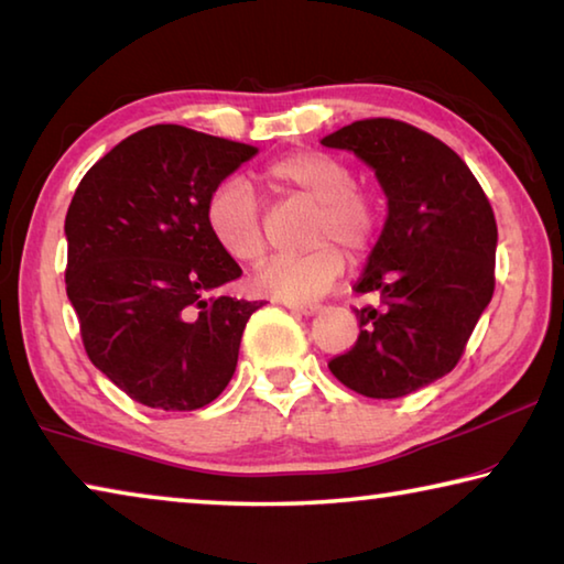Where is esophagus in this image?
<instances>
[{
  "label": "esophagus",
  "instance_id": "esophagus-1",
  "mask_svg": "<svg viewBox=\"0 0 564 564\" xmlns=\"http://www.w3.org/2000/svg\"><path fill=\"white\" fill-rule=\"evenodd\" d=\"M285 308H289L291 313H295V316H313V313L321 311V305H299V303H285Z\"/></svg>",
  "mask_w": 564,
  "mask_h": 564
}]
</instances>
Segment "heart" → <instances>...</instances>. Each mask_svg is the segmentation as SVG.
<instances>
[{
	"label": "heart",
	"instance_id": "1",
	"mask_svg": "<svg viewBox=\"0 0 564 564\" xmlns=\"http://www.w3.org/2000/svg\"><path fill=\"white\" fill-rule=\"evenodd\" d=\"M265 178L283 194L316 204L308 228L311 253L299 259H273L253 273V291L265 299L308 305L323 299L346 271L343 248L352 259L368 251L378 214L370 198L356 188L346 161L326 151H295L275 159ZM206 228L214 243L238 263L259 261L265 251L259 204L253 191L238 178L218 186L206 202Z\"/></svg>",
	"mask_w": 564,
	"mask_h": 564
}]
</instances>
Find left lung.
Instances as JSON below:
<instances>
[{
  "label": "left lung",
  "instance_id": "1",
  "mask_svg": "<svg viewBox=\"0 0 564 564\" xmlns=\"http://www.w3.org/2000/svg\"><path fill=\"white\" fill-rule=\"evenodd\" d=\"M376 171L388 216L358 293L360 336L328 362L366 398H403L455 368L495 291L498 226L465 161L441 139L395 119H366L321 139Z\"/></svg>",
  "mask_w": 564,
  "mask_h": 564
}]
</instances>
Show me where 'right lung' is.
<instances>
[{
  "instance_id": "obj_1",
  "label": "right lung",
  "mask_w": 564,
  "mask_h": 564,
  "mask_svg": "<svg viewBox=\"0 0 564 564\" xmlns=\"http://www.w3.org/2000/svg\"><path fill=\"white\" fill-rule=\"evenodd\" d=\"M253 147L156 123L94 164L69 204L66 295L104 376L137 403L198 410L234 378L259 301L214 295L241 265L214 243L206 202Z\"/></svg>"
}]
</instances>
